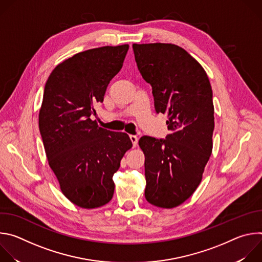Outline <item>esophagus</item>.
Here are the masks:
<instances>
[{
	"label": "esophagus",
	"instance_id": "esophagus-1",
	"mask_svg": "<svg viewBox=\"0 0 262 262\" xmlns=\"http://www.w3.org/2000/svg\"><path fill=\"white\" fill-rule=\"evenodd\" d=\"M129 138H130V141H132V143H133V147H136L137 146V144H138V137L137 136H135V135H130L129 136Z\"/></svg>",
	"mask_w": 262,
	"mask_h": 262
}]
</instances>
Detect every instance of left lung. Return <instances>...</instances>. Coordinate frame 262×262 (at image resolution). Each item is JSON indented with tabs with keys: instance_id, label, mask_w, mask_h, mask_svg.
I'll return each instance as SVG.
<instances>
[{
	"instance_id": "8db88e82",
	"label": "left lung",
	"mask_w": 262,
	"mask_h": 262,
	"mask_svg": "<svg viewBox=\"0 0 262 262\" xmlns=\"http://www.w3.org/2000/svg\"><path fill=\"white\" fill-rule=\"evenodd\" d=\"M142 78L151 85L157 113L168 115L166 139L144 136L146 200L173 208L189 199L202 180L212 151V90L203 67L171 43L133 45Z\"/></svg>"
}]
</instances>
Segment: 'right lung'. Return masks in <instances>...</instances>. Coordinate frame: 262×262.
<instances>
[{"label":"right lung","mask_w":262,"mask_h":262,"mask_svg":"<svg viewBox=\"0 0 262 262\" xmlns=\"http://www.w3.org/2000/svg\"><path fill=\"white\" fill-rule=\"evenodd\" d=\"M128 45L76 54L58 64L46 83L39 130L46 155L64 196L82 208H97L114 195L113 175L133 143L125 133L91 120Z\"/></svg>","instance_id":"obj_1"}]
</instances>
